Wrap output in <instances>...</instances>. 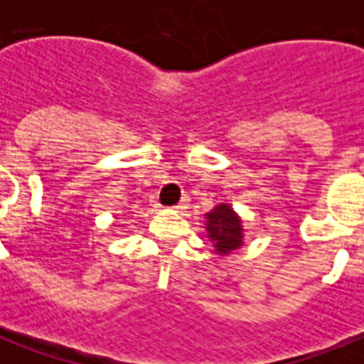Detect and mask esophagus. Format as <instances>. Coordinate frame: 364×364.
I'll list each match as a JSON object with an SVG mask.
<instances>
[{
    "mask_svg": "<svg viewBox=\"0 0 364 364\" xmlns=\"http://www.w3.org/2000/svg\"><path fill=\"white\" fill-rule=\"evenodd\" d=\"M187 205H188V200L183 198L181 202H179V204L173 205V210H176V211H183V210H187Z\"/></svg>",
    "mask_w": 364,
    "mask_h": 364,
    "instance_id": "esophagus-1",
    "label": "esophagus"
}]
</instances>
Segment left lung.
<instances>
[{
	"mask_svg": "<svg viewBox=\"0 0 364 364\" xmlns=\"http://www.w3.org/2000/svg\"><path fill=\"white\" fill-rule=\"evenodd\" d=\"M205 230L219 255H228L243 245L242 219L228 204L215 205L205 213Z\"/></svg>",
	"mask_w": 364,
	"mask_h": 364,
	"instance_id": "1",
	"label": "left lung"
}]
</instances>
